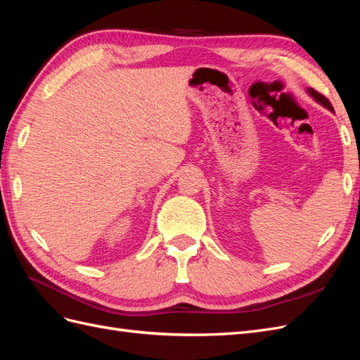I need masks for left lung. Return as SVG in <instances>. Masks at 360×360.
<instances>
[{"instance_id": "left-lung-1", "label": "left lung", "mask_w": 360, "mask_h": 360, "mask_svg": "<svg viewBox=\"0 0 360 360\" xmlns=\"http://www.w3.org/2000/svg\"><path fill=\"white\" fill-rule=\"evenodd\" d=\"M307 93L312 97V99L315 101V102H317V103H320L321 106H324L326 108V110H329V111H332V112H335L333 111V106H332V103L328 101V99H326V97L323 96V94H320V93H317V91H315L314 89H308L307 90Z\"/></svg>"}]
</instances>
